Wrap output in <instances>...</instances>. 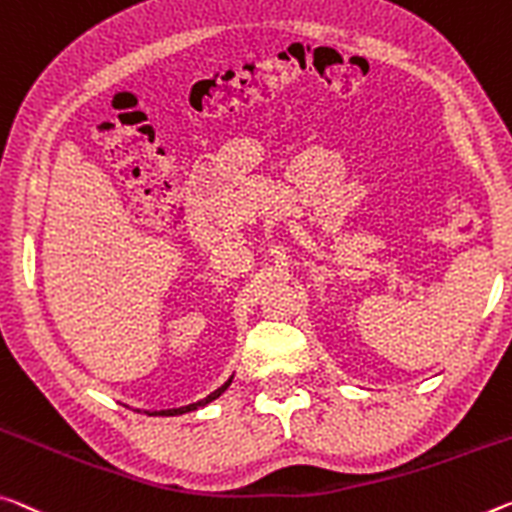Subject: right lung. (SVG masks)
I'll use <instances>...</instances> for the list:
<instances>
[{
    "mask_svg": "<svg viewBox=\"0 0 512 512\" xmlns=\"http://www.w3.org/2000/svg\"><path fill=\"white\" fill-rule=\"evenodd\" d=\"M232 378L234 376H230L227 378V383H223L221 387L216 389V392H212L209 396H205V399L202 401H196V403H189V405H182V408H168V410H143L145 415H150V417H175V415H184V412H193V410H200V408H205L207 403H212V401H216L218 396H221L227 387H230V383H232ZM141 412V410H139Z\"/></svg>",
    "mask_w": 512,
    "mask_h": 512,
    "instance_id": "1",
    "label": "right lung"
}]
</instances>
